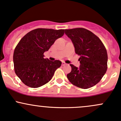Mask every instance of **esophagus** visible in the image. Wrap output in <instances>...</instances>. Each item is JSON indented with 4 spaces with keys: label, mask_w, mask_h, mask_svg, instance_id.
Wrapping results in <instances>:
<instances>
[{
    "label": "esophagus",
    "mask_w": 121,
    "mask_h": 121,
    "mask_svg": "<svg viewBox=\"0 0 121 121\" xmlns=\"http://www.w3.org/2000/svg\"><path fill=\"white\" fill-rule=\"evenodd\" d=\"M66 65V63L65 62H62V66H65V65Z\"/></svg>",
    "instance_id": "34e87169"
}]
</instances>
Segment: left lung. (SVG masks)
Wrapping results in <instances>:
<instances>
[{"instance_id":"8db88e82","label":"left lung","mask_w":121,"mask_h":121,"mask_svg":"<svg viewBox=\"0 0 121 121\" xmlns=\"http://www.w3.org/2000/svg\"><path fill=\"white\" fill-rule=\"evenodd\" d=\"M65 34L72 41L75 52L80 56V67L70 65L71 71L67 74V78L78 88H91L100 81L107 71V50L100 39L86 29H66Z\"/></svg>"}]
</instances>
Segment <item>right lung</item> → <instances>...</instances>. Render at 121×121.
<instances>
[{
    "label": "right lung",
    "instance_id": "right-lung-1",
    "mask_svg": "<svg viewBox=\"0 0 121 121\" xmlns=\"http://www.w3.org/2000/svg\"><path fill=\"white\" fill-rule=\"evenodd\" d=\"M64 30L38 28L21 39L14 50L13 62L15 74L24 84L39 88L51 80L62 62L45 59L44 53L64 35Z\"/></svg>",
    "mask_w": 121,
    "mask_h": 121
}]
</instances>
